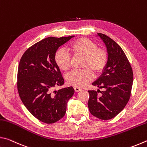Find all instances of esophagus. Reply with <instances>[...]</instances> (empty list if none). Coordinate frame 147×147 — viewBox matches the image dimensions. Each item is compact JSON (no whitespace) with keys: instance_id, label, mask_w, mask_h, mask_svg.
<instances>
[{"instance_id":"34e87169","label":"esophagus","mask_w":147,"mask_h":147,"mask_svg":"<svg viewBox=\"0 0 147 147\" xmlns=\"http://www.w3.org/2000/svg\"><path fill=\"white\" fill-rule=\"evenodd\" d=\"M74 91H75L76 92H78V91H81L82 90V89L81 88H78V87H74Z\"/></svg>"}]
</instances>
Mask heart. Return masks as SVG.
I'll use <instances>...</instances> for the list:
<instances>
[{
	"label": "heart",
	"mask_w": 147,
	"mask_h": 147,
	"mask_svg": "<svg viewBox=\"0 0 147 147\" xmlns=\"http://www.w3.org/2000/svg\"><path fill=\"white\" fill-rule=\"evenodd\" d=\"M71 51L75 56L84 57L83 70H74L69 73L66 80L69 85L75 87H84L93 80L94 74H100L105 69L108 55L104 49L98 48L97 45L88 38H81L71 45ZM54 61L58 67L63 71L71 68V61L69 53L63 49L56 52Z\"/></svg>",
	"instance_id": "obj_1"
}]
</instances>
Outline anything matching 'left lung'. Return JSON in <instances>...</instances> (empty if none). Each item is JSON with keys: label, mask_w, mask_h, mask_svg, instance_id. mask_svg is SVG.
I'll return each instance as SVG.
<instances>
[{"label": "left lung", "mask_w": 147, "mask_h": 147, "mask_svg": "<svg viewBox=\"0 0 147 147\" xmlns=\"http://www.w3.org/2000/svg\"><path fill=\"white\" fill-rule=\"evenodd\" d=\"M97 34L106 46L108 61L102 74L92 84L104 90L88 91V105L91 115L102 120H109L117 115L129 101L133 71L121 47L106 35Z\"/></svg>", "instance_id": "1"}]
</instances>
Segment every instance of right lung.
I'll return each mask as SVG.
<instances>
[{
  "label": "right lung",
  "mask_w": 147,
  "mask_h": 147,
  "mask_svg": "<svg viewBox=\"0 0 147 147\" xmlns=\"http://www.w3.org/2000/svg\"><path fill=\"white\" fill-rule=\"evenodd\" d=\"M74 36L49 37L24 52L17 72V90L27 109L43 123L53 124L65 115L67 104L73 96V87L54 91L64 79L54 61L57 50Z\"/></svg>",
  "instance_id": "right-lung-1"
}]
</instances>
